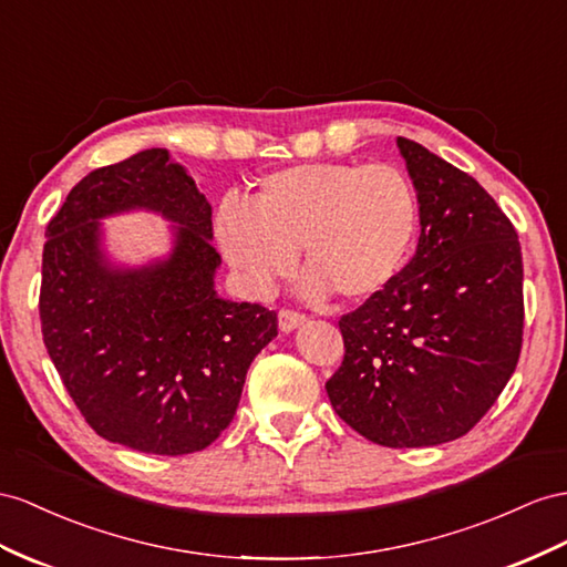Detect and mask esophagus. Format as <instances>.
I'll list each match as a JSON object with an SVG mask.
<instances>
[{"mask_svg":"<svg viewBox=\"0 0 567 567\" xmlns=\"http://www.w3.org/2000/svg\"><path fill=\"white\" fill-rule=\"evenodd\" d=\"M278 323H280V330H282V332H292V330H297L299 326L307 323V316L297 313V311H289V309H282V311L278 313Z\"/></svg>","mask_w":567,"mask_h":567,"instance_id":"obj_1","label":"esophagus"}]
</instances>
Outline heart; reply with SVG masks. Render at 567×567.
Returning a JSON list of instances; mask_svg holds the SVG:
<instances>
[{
  "label": "heart",
  "mask_w": 567,
  "mask_h": 567,
  "mask_svg": "<svg viewBox=\"0 0 567 567\" xmlns=\"http://www.w3.org/2000/svg\"><path fill=\"white\" fill-rule=\"evenodd\" d=\"M416 229L414 186L393 165L278 169L258 179L249 206L227 200L215 215L217 246L254 297H266L301 254L303 295L369 301L402 272Z\"/></svg>",
  "instance_id": "obj_1"
}]
</instances>
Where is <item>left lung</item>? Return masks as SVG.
<instances>
[{"label": "left lung", "mask_w": 567, "mask_h": 567, "mask_svg": "<svg viewBox=\"0 0 567 567\" xmlns=\"http://www.w3.org/2000/svg\"><path fill=\"white\" fill-rule=\"evenodd\" d=\"M419 200L416 254L383 295L340 318L332 410L385 447L455 441L498 400L522 347L517 231L484 186L398 136Z\"/></svg>", "instance_id": "left-lung-1"}]
</instances>
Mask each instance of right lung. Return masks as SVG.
<instances>
[{"label": "right lung", "instance_id": "1", "mask_svg": "<svg viewBox=\"0 0 567 567\" xmlns=\"http://www.w3.org/2000/svg\"><path fill=\"white\" fill-rule=\"evenodd\" d=\"M148 209L173 251L117 267L105 216ZM210 203L169 151L148 148L83 177L45 231L42 340L71 400L110 443L153 455L208 447L237 414L251 361L278 336L260 303L215 292Z\"/></svg>", "mask_w": 567, "mask_h": 567}]
</instances>
